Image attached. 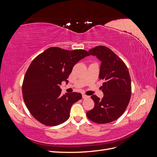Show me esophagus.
<instances>
[{
    "label": "esophagus",
    "mask_w": 157,
    "mask_h": 157,
    "mask_svg": "<svg viewBox=\"0 0 157 157\" xmlns=\"http://www.w3.org/2000/svg\"><path fill=\"white\" fill-rule=\"evenodd\" d=\"M89 96H86V95L85 94H82V98L83 99H86V98H88Z\"/></svg>",
    "instance_id": "obj_1"
}]
</instances>
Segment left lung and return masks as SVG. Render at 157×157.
Wrapping results in <instances>:
<instances>
[{
    "instance_id": "8db88e82",
    "label": "left lung",
    "mask_w": 157,
    "mask_h": 157,
    "mask_svg": "<svg viewBox=\"0 0 157 157\" xmlns=\"http://www.w3.org/2000/svg\"><path fill=\"white\" fill-rule=\"evenodd\" d=\"M88 52L101 61L99 78L105 82L101 86L103 98L91 96L94 107L86 113V116L98 124H106L124 113L131 97L130 76L126 64L110 48L98 46Z\"/></svg>"
}]
</instances>
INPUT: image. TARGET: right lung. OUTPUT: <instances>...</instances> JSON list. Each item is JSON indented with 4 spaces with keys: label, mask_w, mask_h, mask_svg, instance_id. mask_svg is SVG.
Returning a JSON list of instances; mask_svg holds the SVG:
<instances>
[{
    "label": "right lung",
    "mask_w": 157,
    "mask_h": 157,
    "mask_svg": "<svg viewBox=\"0 0 157 157\" xmlns=\"http://www.w3.org/2000/svg\"><path fill=\"white\" fill-rule=\"evenodd\" d=\"M90 56L84 50L72 51L50 47L32 61L22 85L23 100L36 120L46 126L67 121L73 103L82 98L78 92L62 95L60 85L67 80L74 65Z\"/></svg>",
    "instance_id": "right-lung-1"
}]
</instances>
